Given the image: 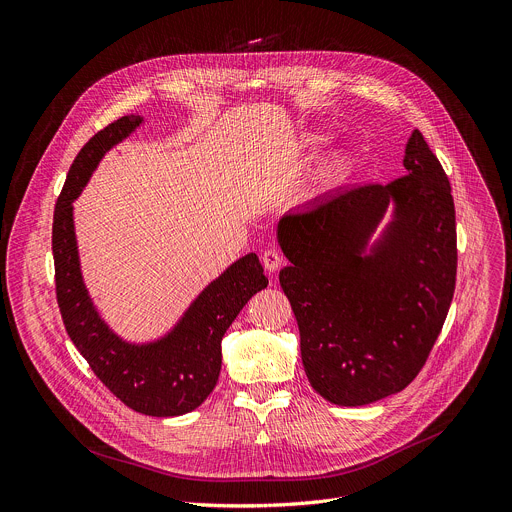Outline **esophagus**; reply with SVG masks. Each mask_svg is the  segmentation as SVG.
<instances>
[{
	"label": "esophagus",
	"instance_id": "34e87169",
	"mask_svg": "<svg viewBox=\"0 0 512 512\" xmlns=\"http://www.w3.org/2000/svg\"><path fill=\"white\" fill-rule=\"evenodd\" d=\"M280 264H282V256H280L278 250L268 248V250L262 252V266H264L268 272H276V270L280 268Z\"/></svg>",
	"mask_w": 512,
	"mask_h": 512
}]
</instances>
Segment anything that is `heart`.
<instances>
[{"mask_svg": "<svg viewBox=\"0 0 512 512\" xmlns=\"http://www.w3.org/2000/svg\"><path fill=\"white\" fill-rule=\"evenodd\" d=\"M343 171H345V161L343 159H333L323 169V181L325 183H335L343 175Z\"/></svg>", "mask_w": 512, "mask_h": 512, "instance_id": "heart-1", "label": "heart"}]
</instances>
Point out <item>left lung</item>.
Masks as SVG:
<instances>
[{"label":"left lung","instance_id":"1","mask_svg":"<svg viewBox=\"0 0 512 512\" xmlns=\"http://www.w3.org/2000/svg\"><path fill=\"white\" fill-rule=\"evenodd\" d=\"M405 173L339 189L278 222L290 266L280 286L300 331L313 389L337 405H367L410 385L426 365L456 288V210L450 179L416 129ZM396 220L360 252L388 201Z\"/></svg>","mask_w":512,"mask_h":512}]
</instances>
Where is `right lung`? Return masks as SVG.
Instances as JSON below:
<instances>
[{
	"label": "right lung",
	"mask_w": 512,
	"mask_h": 512,
	"mask_svg": "<svg viewBox=\"0 0 512 512\" xmlns=\"http://www.w3.org/2000/svg\"><path fill=\"white\" fill-rule=\"evenodd\" d=\"M139 125L135 115L117 119L88 139L70 165L52 224L56 300L68 337L107 389L139 414L171 418L195 410L214 391L222 337L268 278L256 254L240 258L197 296L175 331L153 345H127L100 321L80 276L72 201L100 157Z\"/></svg>",
	"instance_id": "right-lung-1"
}]
</instances>
